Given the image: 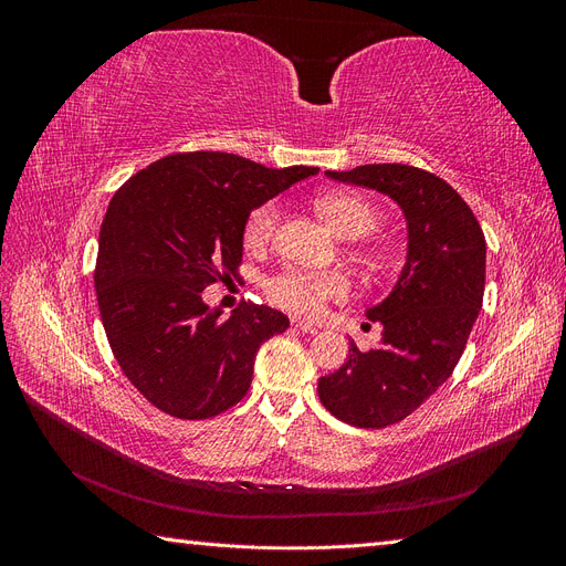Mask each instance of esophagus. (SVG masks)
I'll return each instance as SVG.
<instances>
[{"mask_svg":"<svg viewBox=\"0 0 566 566\" xmlns=\"http://www.w3.org/2000/svg\"><path fill=\"white\" fill-rule=\"evenodd\" d=\"M295 328L300 331V333H306V335H316L318 333V328L314 323H306V321H295Z\"/></svg>","mask_w":566,"mask_h":566,"instance_id":"1","label":"esophagus"}]
</instances>
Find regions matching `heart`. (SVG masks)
<instances>
[{
    "instance_id": "heart-1",
    "label": "heart",
    "mask_w": 566,
    "mask_h": 566,
    "mask_svg": "<svg viewBox=\"0 0 566 566\" xmlns=\"http://www.w3.org/2000/svg\"><path fill=\"white\" fill-rule=\"evenodd\" d=\"M318 217L328 224L337 235L358 238L368 233L378 224V208L352 191H328L321 193L314 202ZM281 210L279 205L269 200L260 208H254L243 227V243L248 250H262L279 227ZM349 279L339 271H302L285 269L269 279L266 290L283 310L300 316H316L323 312L328 302L345 300L349 295Z\"/></svg>"
}]
</instances>
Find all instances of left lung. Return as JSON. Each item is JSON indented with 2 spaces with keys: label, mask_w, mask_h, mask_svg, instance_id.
<instances>
[{
  "label": "left lung",
  "mask_w": 566,
  "mask_h": 566,
  "mask_svg": "<svg viewBox=\"0 0 566 566\" xmlns=\"http://www.w3.org/2000/svg\"><path fill=\"white\" fill-rule=\"evenodd\" d=\"M325 177L389 196L408 227L397 285L366 310L382 323L380 347L358 352L352 342L347 361L318 380L321 403L337 420L380 430L451 378L482 312L486 241L470 205L424 169L389 163Z\"/></svg>",
  "instance_id": "1"
}]
</instances>
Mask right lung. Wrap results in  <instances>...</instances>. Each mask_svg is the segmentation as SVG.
<instances>
[{
  "label": "right lung",
  "instance_id": "obj_1",
  "mask_svg": "<svg viewBox=\"0 0 566 566\" xmlns=\"http://www.w3.org/2000/svg\"><path fill=\"white\" fill-rule=\"evenodd\" d=\"M318 167L177 153L136 172L101 224L96 300L119 368L163 413L208 420L241 401L262 342L287 316L243 302L224 318L202 290L235 279L248 214Z\"/></svg>",
  "mask_w": 566,
  "mask_h": 566
}]
</instances>
